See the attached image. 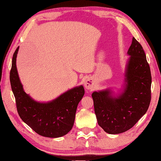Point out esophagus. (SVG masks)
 I'll return each instance as SVG.
<instances>
[{"label":"esophagus","mask_w":161,"mask_h":161,"mask_svg":"<svg viewBox=\"0 0 161 161\" xmlns=\"http://www.w3.org/2000/svg\"><path fill=\"white\" fill-rule=\"evenodd\" d=\"M84 86L85 88L88 90H92L95 88V82L94 80L92 78H88L87 80L85 81L84 82Z\"/></svg>","instance_id":"1"}]
</instances>
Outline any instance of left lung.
<instances>
[{"instance_id": "8db88e82", "label": "left lung", "mask_w": 161, "mask_h": 161, "mask_svg": "<svg viewBox=\"0 0 161 161\" xmlns=\"http://www.w3.org/2000/svg\"><path fill=\"white\" fill-rule=\"evenodd\" d=\"M127 54L124 88L114 95L110 89L92 93L98 125L118 134L132 128L145 114L151 102L152 75L142 46L134 37Z\"/></svg>"}]
</instances>
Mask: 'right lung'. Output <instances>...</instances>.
Wrapping results in <instances>:
<instances>
[{
  "label": "right lung",
  "mask_w": 161,
  "mask_h": 161,
  "mask_svg": "<svg viewBox=\"0 0 161 161\" xmlns=\"http://www.w3.org/2000/svg\"><path fill=\"white\" fill-rule=\"evenodd\" d=\"M18 47L13 54L10 84L20 118L38 134L59 138L73 128L79 102L84 95L82 85L75 87L48 102H36L27 94L20 83L16 68Z\"/></svg>",
  "instance_id": "obj_1"
}]
</instances>
